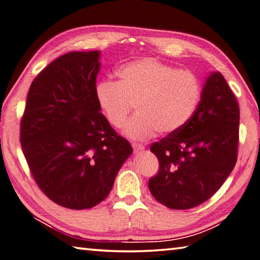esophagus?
<instances>
[{"mask_svg": "<svg viewBox=\"0 0 260 260\" xmlns=\"http://www.w3.org/2000/svg\"><path fill=\"white\" fill-rule=\"evenodd\" d=\"M132 146H133L134 152H140V151H143L144 150V145L143 144H140V143H136V142L132 143Z\"/></svg>", "mask_w": 260, "mask_h": 260, "instance_id": "obj_1", "label": "esophagus"}]
</instances>
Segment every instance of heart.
<instances>
[{
  "label": "heart",
  "mask_w": 260,
  "mask_h": 260,
  "mask_svg": "<svg viewBox=\"0 0 260 260\" xmlns=\"http://www.w3.org/2000/svg\"><path fill=\"white\" fill-rule=\"evenodd\" d=\"M119 82L102 79L94 95L112 127L125 124L135 105L136 114L124 127V134L146 140L172 134L190 120L201 96V83L190 70H177L154 58H142L118 70Z\"/></svg>",
  "instance_id": "b5f03b06"
}]
</instances>
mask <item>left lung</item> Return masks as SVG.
Listing matches in <instances>:
<instances>
[{
    "mask_svg": "<svg viewBox=\"0 0 260 260\" xmlns=\"http://www.w3.org/2000/svg\"><path fill=\"white\" fill-rule=\"evenodd\" d=\"M240 109L223 75L211 73L185 125L151 145L159 160L149 179L154 199L171 209L201 205L223 185L237 162Z\"/></svg>",
    "mask_w": 260,
    "mask_h": 260,
    "instance_id": "obj_1",
    "label": "left lung"
}]
</instances>
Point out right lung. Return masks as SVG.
Returning <instances> with one entry per match:
<instances>
[{"instance_id": "1", "label": "right lung", "mask_w": 260, "mask_h": 260, "mask_svg": "<svg viewBox=\"0 0 260 260\" xmlns=\"http://www.w3.org/2000/svg\"><path fill=\"white\" fill-rule=\"evenodd\" d=\"M100 52H69L32 81L20 124L35 182L56 205L88 209L109 194L129 142L100 112L94 88Z\"/></svg>"}]
</instances>
